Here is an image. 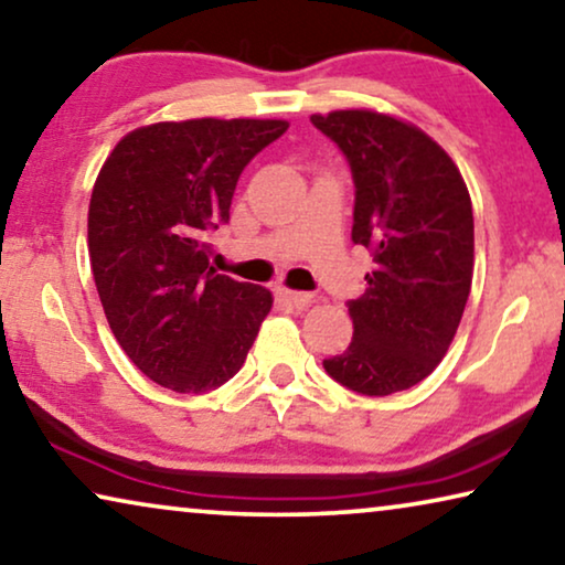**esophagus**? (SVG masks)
I'll list each match as a JSON object with an SVG mask.
<instances>
[{
  "label": "esophagus",
  "mask_w": 565,
  "mask_h": 565,
  "mask_svg": "<svg viewBox=\"0 0 565 565\" xmlns=\"http://www.w3.org/2000/svg\"><path fill=\"white\" fill-rule=\"evenodd\" d=\"M279 294L281 297L289 301V305H294V307H307L309 301H312V294H307V291H294V289H279Z\"/></svg>",
  "instance_id": "34e87169"
}]
</instances>
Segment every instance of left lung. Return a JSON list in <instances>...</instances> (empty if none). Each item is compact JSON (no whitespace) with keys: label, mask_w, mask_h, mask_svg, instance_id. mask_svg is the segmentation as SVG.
Segmentation results:
<instances>
[{"label":"left lung","mask_w":565,"mask_h":565,"mask_svg":"<svg viewBox=\"0 0 565 565\" xmlns=\"http://www.w3.org/2000/svg\"><path fill=\"white\" fill-rule=\"evenodd\" d=\"M355 184L353 243L373 256L369 289L348 301L353 340L322 365L338 384L388 396L448 353L473 279V210L458 166L430 135L371 109L312 115Z\"/></svg>","instance_id":"1"}]
</instances>
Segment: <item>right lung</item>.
Segmentation results:
<instances>
[{
  "label": "right lung",
  "instance_id": "1",
  "mask_svg": "<svg viewBox=\"0 0 565 565\" xmlns=\"http://www.w3.org/2000/svg\"><path fill=\"white\" fill-rule=\"evenodd\" d=\"M286 120H202L138 127L102 166L89 202V258L102 307L150 381L212 392L245 363L271 291L210 266L237 179L281 138Z\"/></svg>",
  "mask_w": 565,
  "mask_h": 565
}]
</instances>
